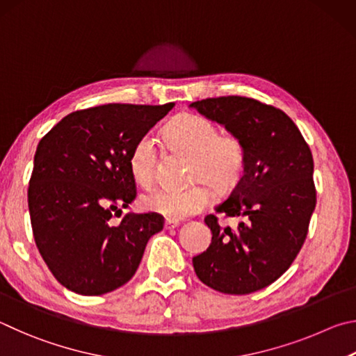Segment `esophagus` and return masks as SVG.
<instances>
[{"instance_id":"1","label":"esophagus","mask_w":356,"mask_h":356,"mask_svg":"<svg viewBox=\"0 0 356 356\" xmlns=\"http://www.w3.org/2000/svg\"><path fill=\"white\" fill-rule=\"evenodd\" d=\"M179 220H172V219H167L165 222H164V228L165 229H172V228H177V227H179Z\"/></svg>"}]
</instances>
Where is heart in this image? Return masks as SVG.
I'll return each instance as SVG.
<instances>
[{
  "instance_id": "b5f03b06",
  "label": "heart",
  "mask_w": 356,
  "mask_h": 356,
  "mask_svg": "<svg viewBox=\"0 0 356 356\" xmlns=\"http://www.w3.org/2000/svg\"><path fill=\"white\" fill-rule=\"evenodd\" d=\"M162 137L173 152L191 156L189 181H207L216 191H232L241 181L247 164L244 142L233 133H219L214 122L195 114L175 117L162 131ZM158 152L152 136L134 143L128 165L134 181L148 188L156 173ZM142 207L172 220L200 213L211 203V192L198 183L186 189L158 188L142 197Z\"/></svg>"
}]
</instances>
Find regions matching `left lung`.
Masks as SVG:
<instances>
[{
  "instance_id": "obj_1",
  "label": "left lung",
  "mask_w": 356,
  "mask_h": 356,
  "mask_svg": "<svg viewBox=\"0 0 356 356\" xmlns=\"http://www.w3.org/2000/svg\"><path fill=\"white\" fill-rule=\"evenodd\" d=\"M191 108L239 136L247 152L241 181L216 207L217 214L241 222L229 228L216 214L204 217L213 239L192 264L209 288L250 294L282 277L307 239L316 208L313 154L296 123L258 99L207 98Z\"/></svg>"
}]
</instances>
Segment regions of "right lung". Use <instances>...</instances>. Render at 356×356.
Masks as SVG:
<instances>
[{"instance_id":"1","label":"right lung","mask_w":356,"mask_h":356,"mask_svg":"<svg viewBox=\"0 0 356 356\" xmlns=\"http://www.w3.org/2000/svg\"><path fill=\"white\" fill-rule=\"evenodd\" d=\"M175 103H111L72 112L42 137L34 154L28 207L35 245L54 278L81 296L128 283L147 242L164 228L156 213H128L136 181L128 159Z\"/></svg>"}]
</instances>
